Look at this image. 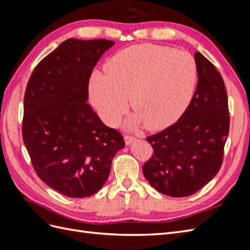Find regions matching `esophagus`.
Masks as SVG:
<instances>
[{
	"mask_svg": "<svg viewBox=\"0 0 250 250\" xmlns=\"http://www.w3.org/2000/svg\"><path fill=\"white\" fill-rule=\"evenodd\" d=\"M124 139H125L126 145H130V144L135 140V138L133 137V135H130V134H125Z\"/></svg>",
	"mask_w": 250,
	"mask_h": 250,
	"instance_id": "1",
	"label": "esophagus"
}]
</instances>
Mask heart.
<instances>
[{
  "label": "heart",
  "mask_w": 250,
  "mask_h": 250,
  "mask_svg": "<svg viewBox=\"0 0 250 250\" xmlns=\"http://www.w3.org/2000/svg\"><path fill=\"white\" fill-rule=\"evenodd\" d=\"M107 74L96 73L90 96L101 117L113 123L129 102L132 123L160 129L175 122L193 99L198 80L197 62L190 53L144 43L113 55Z\"/></svg>",
  "instance_id": "b5f03b06"
}]
</instances>
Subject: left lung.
I'll return each instance as SVG.
<instances>
[{
    "label": "left lung",
    "mask_w": 250,
    "mask_h": 250,
    "mask_svg": "<svg viewBox=\"0 0 250 250\" xmlns=\"http://www.w3.org/2000/svg\"><path fill=\"white\" fill-rule=\"evenodd\" d=\"M198 83L193 99L175 124L147 137L153 154L143 166L156 191L171 197L195 194L213 179L223 163L229 132L228 93L221 74L195 53Z\"/></svg>",
    "instance_id": "left-lung-1"
}]
</instances>
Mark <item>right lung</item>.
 Wrapping results in <instances>:
<instances>
[{
  "mask_svg": "<svg viewBox=\"0 0 250 250\" xmlns=\"http://www.w3.org/2000/svg\"><path fill=\"white\" fill-rule=\"evenodd\" d=\"M113 43L66 40L41 60L26 87L21 132L30 160L43 183L67 197L99 191L125 146L86 102L93 69Z\"/></svg>",
  "mask_w": 250,
  "mask_h": 250,
  "instance_id": "1",
  "label": "right lung"
}]
</instances>
